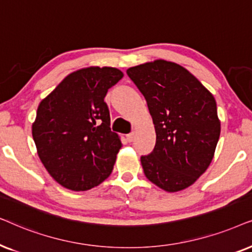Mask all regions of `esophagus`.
Returning a JSON list of instances; mask_svg holds the SVG:
<instances>
[{
  "instance_id": "obj_1",
  "label": "esophagus",
  "mask_w": 252,
  "mask_h": 252,
  "mask_svg": "<svg viewBox=\"0 0 252 252\" xmlns=\"http://www.w3.org/2000/svg\"><path fill=\"white\" fill-rule=\"evenodd\" d=\"M133 138H135V133H133V132H130V133H128V135H126V140H128V142L131 143Z\"/></svg>"
}]
</instances>
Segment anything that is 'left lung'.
Masks as SVG:
<instances>
[{"mask_svg":"<svg viewBox=\"0 0 252 252\" xmlns=\"http://www.w3.org/2000/svg\"><path fill=\"white\" fill-rule=\"evenodd\" d=\"M126 73L145 98L156 129V146L140 157L144 174L168 192L186 189L213 159L220 136L216 99L174 62L157 60Z\"/></svg>","mask_w":252,"mask_h":252,"instance_id":"obj_1","label":"left lung"}]
</instances>
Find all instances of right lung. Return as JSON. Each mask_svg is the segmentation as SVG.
<instances>
[{"label": "right lung", "instance_id": "right-lung-1", "mask_svg": "<svg viewBox=\"0 0 252 252\" xmlns=\"http://www.w3.org/2000/svg\"><path fill=\"white\" fill-rule=\"evenodd\" d=\"M122 77V71L110 66L77 70L40 102L32 124L38 156L66 189H92L112 173L122 143L110 130L103 99Z\"/></svg>", "mask_w": 252, "mask_h": 252}]
</instances>
